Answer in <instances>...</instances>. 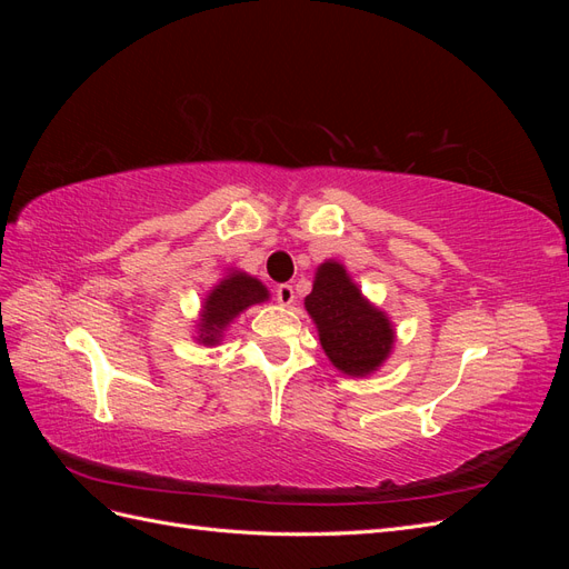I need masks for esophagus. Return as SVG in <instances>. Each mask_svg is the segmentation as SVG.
<instances>
[{"label": "esophagus", "mask_w": 569, "mask_h": 569, "mask_svg": "<svg viewBox=\"0 0 569 569\" xmlns=\"http://www.w3.org/2000/svg\"><path fill=\"white\" fill-rule=\"evenodd\" d=\"M274 297H278V303L280 306H291L295 303V287L291 284H278V289H274Z\"/></svg>", "instance_id": "obj_1"}]
</instances>
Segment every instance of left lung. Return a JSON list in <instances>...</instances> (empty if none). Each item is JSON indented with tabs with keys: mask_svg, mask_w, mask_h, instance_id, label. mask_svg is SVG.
I'll list each match as a JSON object with an SVG mask.
<instances>
[{
	"mask_svg": "<svg viewBox=\"0 0 569 569\" xmlns=\"http://www.w3.org/2000/svg\"><path fill=\"white\" fill-rule=\"evenodd\" d=\"M306 311L318 325L320 343L341 372L363 377L382 366L393 343L391 322L351 282L343 266L327 261L318 268Z\"/></svg>",
	"mask_w": 569,
	"mask_h": 569,
	"instance_id": "obj_1",
	"label": "left lung"
}]
</instances>
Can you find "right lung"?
<instances>
[{
  "instance_id": "add662e5",
  "label": "right lung",
  "mask_w": 569,
  "mask_h": 569,
  "mask_svg": "<svg viewBox=\"0 0 569 569\" xmlns=\"http://www.w3.org/2000/svg\"><path fill=\"white\" fill-rule=\"evenodd\" d=\"M268 299V289L253 280L247 272H232L228 280H222L211 297L203 303L201 325H199V341L201 343H213L220 341L222 330L244 311V308L261 303Z\"/></svg>"
}]
</instances>
